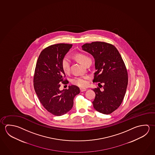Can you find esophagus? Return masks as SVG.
<instances>
[{
    "label": "esophagus",
    "mask_w": 155,
    "mask_h": 155,
    "mask_svg": "<svg viewBox=\"0 0 155 155\" xmlns=\"http://www.w3.org/2000/svg\"><path fill=\"white\" fill-rule=\"evenodd\" d=\"M87 89H85V88H80V90L81 92L85 91H87Z\"/></svg>",
    "instance_id": "1"
}]
</instances>
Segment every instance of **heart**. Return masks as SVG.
<instances>
[{
  "label": "heart",
  "instance_id": "heart-1",
  "mask_svg": "<svg viewBox=\"0 0 155 155\" xmlns=\"http://www.w3.org/2000/svg\"><path fill=\"white\" fill-rule=\"evenodd\" d=\"M75 58L81 64L84 65L90 58L83 53H77L74 55ZM61 66L63 71L65 73H68L70 70V61L67 57H64L61 61ZM90 77L87 76L82 77H76L72 79V83L81 87H86L89 84Z\"/></svg>",
  "mask_w": 155,
  "mask_h": 155
}]
</instances>
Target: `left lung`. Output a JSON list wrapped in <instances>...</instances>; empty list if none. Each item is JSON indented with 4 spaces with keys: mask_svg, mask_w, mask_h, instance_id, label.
Here are the masks:
<instances>
[{
    "mask_svg": "<svg viewBox=\"0 0 155 155\" xmlns=\"http://www.w3.org/2000/svg\"><path fill=\"white\" fill-rule=\"evenodd\" d=\"M82 49L95 58L96 71L93 82L104 84L103 91L98 87L93 89L96 94L93 106L101 113L110 114L121 105L127 89L128 74L124 61L116 47L107 42L84 44Z\"/></svg>",
    "mask_w": 155,
    "mask_h": 155,
    "instance_id": "left-lung-1",
    "label": "left lung"
}]
</instances>
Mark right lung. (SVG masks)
<instances>
[{
    "label": "right lung",
    "mask_w": 155,
    "mask_h": 155,
    "mask_svg": "<svg viewBox=\"0 0 155 155\" xmlns=\"http://www.w3.org/2000/svg\"><path fill=\"white\" fill-rule=\"evenodd\" d=\"M72 44H58L47 47L41 52L36 64L34 87L42 105L55 116H61L71 110L74 97L80 90L76 85L60 90V85L67 84L61 61Z\"/></svg>",
    "instance_id": "add662e5"
}]
</instances>
